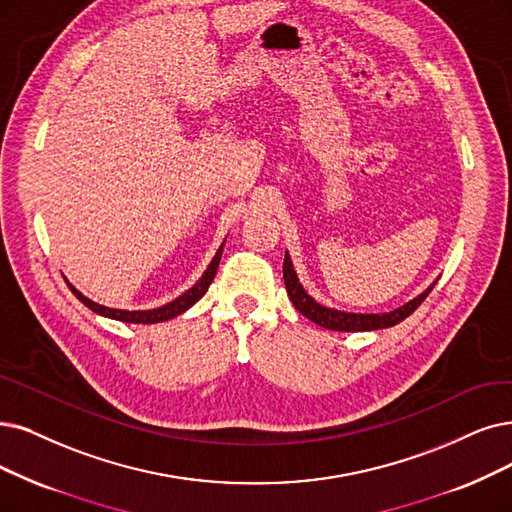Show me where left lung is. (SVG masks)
<instances>
[{"instance_id": "obj_1", "label": "left lung", "mask_w": 512, "mask_h": 512, "mask_svg": "<svg viewBox=\"0 0 512 512\" xmlns=\"http://www.w3.org/2000/svg\"><path fill=\"white\" fill-rule=\"evenodd\" d=\"M283 281H285V290H288L290 300L294 302L296 309L306 319H311L313 323L325 327V330H336V332H372V330H384V327H393V325L401 323L405 317H410L424 302V298L431 294V290L437 283V281H433L422 294H418L410 302L397 306L395 311L346 313V311L330 309V306L319 304L313 296H309V292L302 288V283L294 271V264H292V258L288 252H285V260H283Z\"/></svg>"}]
</instances>
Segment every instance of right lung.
<instances>
[{
    "mask_svg": "<svg viewBox=\"0 0 512 512\" xmlns=\"http://www.w3.org/2000/svg\"><path fill=\"white\" fill-rule=\"evenodd\" d=\"M224 241H227V239H224ZM224 241H222V245L218 248L216 256L212 258V262L208 264L206 273H203V275L197 279V283H195V285H191V288H189L185 294H180L178 298H174V300H172V302H168V304L157 306V309H147V311H124V309H111V306L98 304V302L90 300L88 296L81 294V292L75 288L73 283H69V279H65V281H67V285H69V290L77 296V300H79V302H84V304L88 306V309H90V311H94L96 315H102V317H107V319H115V321H124V323H145V325L161 323V321L174 319V317L182 315L185 311H189L191 306H193L197 300H201V298H203V294L208 292L210 283L214 281L216 271H218V264H220V258H222Z\"/></svg>",
    "mask_w": 512,
    "mask_h": 512,
    "instance_id": "add662e5",
    "label": "right lung"
}]
</instances>
